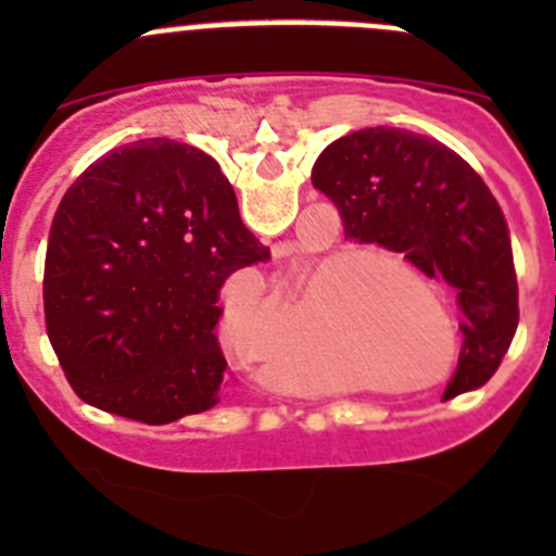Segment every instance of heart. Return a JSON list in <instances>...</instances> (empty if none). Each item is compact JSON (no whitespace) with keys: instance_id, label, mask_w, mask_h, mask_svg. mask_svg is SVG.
Listing matches in <instances>:
<instances>
[{"instance_id":"b5f03b06","label":"heart","mask_w":556,"mask_h":556,"mask_svg":"<svg viewBox=\"0 0 556 556\" xmlns=\"http://www.w3.org/2000/svg\"><path fill=\"white\" fill-rule=\"evenodd\" d=\"M387 268L377 261H344L301 293L288 323L282 368L301 382H341L361 363L357 301Z\"/></svg>"}]
</instances>
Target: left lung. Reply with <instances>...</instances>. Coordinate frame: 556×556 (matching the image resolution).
<instances>
[{
  "instance_id": "left-lung-1",
  "label": "left lung",
  "mask_w": 556,
  "mask_h": 556,
  "mask_svg": "<svg viewBox=\"0 0 556 556\" xmlns=\"http://www.w3.org/2000/svg\"><path fill=\"white\" fill-rule=\"evenodd\" d=\"M312 185L333 201L346 237L401 252L450 285L463 350L444 397L484 384L519 323L511 239L484 179L433 137L377 126L330 142Z\"/></svg>"
}]
</instances>
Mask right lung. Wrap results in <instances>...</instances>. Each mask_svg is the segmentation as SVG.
<instances>
[{"label": "right lung", "mask_w": 556, "mask_h": 556, "mask_svg": "<svg viewBox=\"0 0 556 556\" xmlns=\"http://www.w3.org/2000/svg\"><path fill=\"white\" fill-rule=\"evenodd\" d=\"M212 155L174 139L110 150L72 182L45 257V323L72 390L166 425L220 403V290L266 261Z\"/></svg>", "instance_id": "add662e5"}]
</instances>
